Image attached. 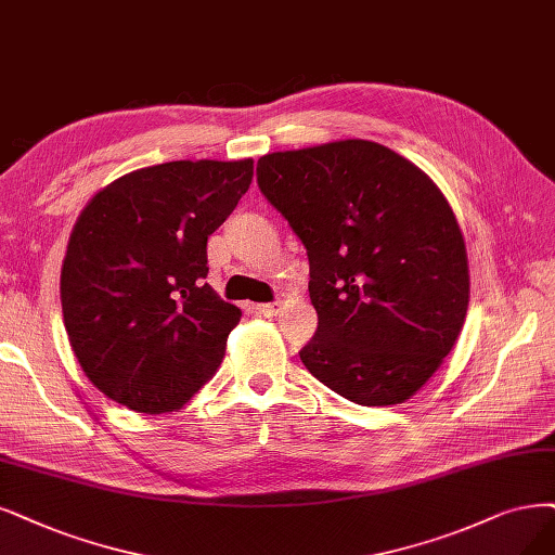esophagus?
Returning <instances> with one entry per match:
<instances>
[{
  "mask_svg": "<svg viewBox=\"0 0 555 555\" xmlns=\"http://www.w3.org/2000/svg\"><path fill=\"white\" fill-rule=\"evenodd\" d=\"M256 311H258L260 315H264V318H274V315H279V313L283 311V301H272V304H260V306H256Z\"/></svg>",
  "mask_w": 555,
  "mask_h": 555,
  "instance_id": "34e87169",
  "label": "esophagus"
}]
</instances>
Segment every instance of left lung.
I'll list each match as a JSON object with an SVG mask.
<instances>
[{
  "instance_id": "8db88e82",
  "label": "left lung",
  "mask_w": 555,
  "mask_h": 555,
  "mask_svg": "<svg viewBox=\"0 0 555 555\" xmlns=\"http://www.w3.org/2000/svg\"><path fill=\"white\" fill-rule=\"evenodd\" d=\"M256 173L309 251L306 371L363 406L416 396L457 343L470 293L464 235L435 180L365 139L262 155Z\"/></svg>"
}]
</instances>
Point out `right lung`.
I'll return each instance as SVG.
<instances>
[{
	"label": "right lung",
	"instance_id": "1",
	"mask_svg": "<svg viewBox=\"0 0 555 555\" xmlns=\"http://www.w3.org/2000/svg\"><path fill=\"white\" fill-rule=\"evenodd\" d=\"M254 178V159H178L116 178L79 212L61 311L89 382L139 414L188 402L223 359L242 311L208 276V237Z\"/></svg>",
	"mask_w": 555,
	"mask_h": 555
}]
</instances>
